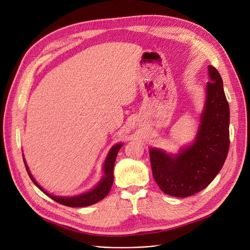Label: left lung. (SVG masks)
<instances>
[{
	"label": "left lung",
	"mask_w": 250,
	"mask_h": 250,
	"mask_svg": "<svg viewBox=\"0 0 250 250\" xmlns=\"http://www.w3.org/2000/svg\"><path fill=\"white\" fill-rule=\"evenodd\" d=\"M206 103L195 142L179 154L150 148L153 178L167 195L187 198L199 193L221 170L229 150V105L219 71L209 65Z\"/></svg>",
	"instance_id": "left-lung-1"
}]
</instances>
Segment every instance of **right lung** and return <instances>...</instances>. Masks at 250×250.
I'll list each match as a JSON object with an SVG mask.
<instances>
[{
  "mask_svg": "<svg viewBox=\"0 0 250 250\" xmlns=\"http://www.w3.org/2000/svg\"><path fill=\"white\" fill-rule=\"evenodd\" d=\"M122 143L116 144L114 145L113 147L111 148V150L109 151L107 158L105 160V165H104V177L102 178V180L99 182V184L89 192H86L84 194L79 195V196H75V197H57V196H53L48 194L46 190H44V188H42L34 180V178L32 177V174L29 171L28 166L26 165L25 158L23 157L24 164H25V167L26 170L29 174V177L32 180V182L34 183V185L40 189L42 192L47 195L49 198H51L53 201L60 203L62 205H64V206L67 207H86V206H91L93 204L98 203L99 201L104 199L110 192V189L112 188L113 182H114V165H115V160L117 157V154H118L120 148L122 147Z\"/></svg>",
  "mask_w": 250,
  "mask_h": 250,
  "instance_id": "add662e5",
  "label": "right lung"
}]
</instances>
